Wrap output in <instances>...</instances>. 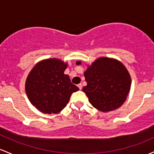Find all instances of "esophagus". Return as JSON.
Listing matches in <instances>:
<instances>
[{"label":"esophagus","instance_id":"1","mask_svg":"<svg viewBox=\"0 0 154 154\" xmlns=\"http://www.w3.org/2000/svg\"><path fill=\"white\" fill-rule=\"evenodd\" d=\"M77 87H78V88H79V89H80V90H81V89H82V84H81V83H80V84H78V85H77Z\"/></svg>","mask_w":154,"mask_h":154}]
</instances>
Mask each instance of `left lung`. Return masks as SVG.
<instances>
[{
	"label": "left lung",
	"mask_w": 154,
	"mask_h": 154,
	"mask_svg": "<svg viewBox=\"0 0 154 154\" xmlns=\"http://www.w3.org/2000/svg\"><path fill=\"white\" fill-rule=\"evenodd\" d=\"M77 65L81 61H77ZM87 85L82 91L93 107L102 112L120 107L127 97L131 87V77L121 62L116 59H96L84 72Z\"/></svg>",
	"instance_id": "8db88e82"
}]
</instances>
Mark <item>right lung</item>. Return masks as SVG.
Masks as SVG:
<instances>
[{
	"instance_id": "obj_1",
	"label": "right lung",
	"mask_w": 154,
	"mask_h": 154,
	"mask_svg": "<svg viewBox=\"0 0 154 154\" xmlns=\"http://www.w3.org/2000/svg\"><path fill=\"white\" fill-rule=\"evenodd\" d=\"M67 63L57 58L38 62L25 81L30 103L43 113H58L68 104L72 93L79 90L64 74Z\"/></svg>"
}]
</instances>
